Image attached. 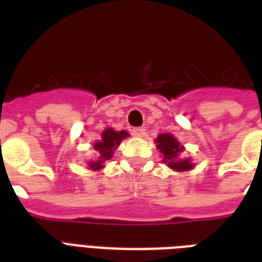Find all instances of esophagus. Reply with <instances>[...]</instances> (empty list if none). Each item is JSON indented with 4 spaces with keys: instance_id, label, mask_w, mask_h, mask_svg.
I'll return each mask as SVG.
<instances>
[{
    "instance_id": "obj_1",
    "label": "esophagus",
    "mask_w": 262,
    "mask_h": 262,
    "mask_svg": "<svg viewBox=\"0 0 262 262\" xmlns=\"http://www.w3.org/2000/svg\"><path fill=\"white\" fill-rule=\"evenodd\" d=\"M132 133L135 136H137V137H143V136H145V127H135V129L132 130Z\"/></svg>"
}]
</instances>
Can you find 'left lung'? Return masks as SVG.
<instances>
[{
	"mask_svg": "<svg viewBox=\"0 0 262 262\" xmlns=\"http://www.w3.org/2000/svg\"><path fill=\"white\" fill-rule=\"evenodd\" d=\"M156 148L162 154L164 163L175 171H186L193 167V164L190 163L189 159H179V154L183 151V148L181 147V144L177 141L174 136L168 135V133L158 136Z\"/></svg>",
	"mask_w": 262,
	"mask_h": 262,
	"instance_id": "1",
	"label": "left lung"
}]
</instances>
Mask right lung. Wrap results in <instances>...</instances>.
<instances>
[{
	"label": "right lung",
	"instance_id": "add662e5",
	"mask_svg": "<svg viewBox=\"0 0 262 262\" xmlns=\"http://www.w3.org/2000/svg\"><path fill=\"white\" fill-rule=\"evenodd\" d=\"M129 133L125 130L115 132L114 129H106V130L102 133V140L100 141H96L94 144V151L96 159L94 162H90V168L92 170H100L103 167L104 162L113 158L114 155V151L117 149L121 141H122L125 137H127Z\"/></svg>",
	"mask_w": 262,
	"mask_h": 262
}]
</instances>
